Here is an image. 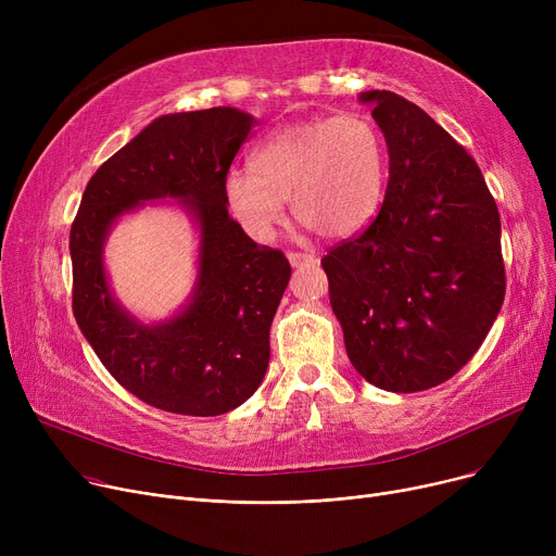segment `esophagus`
Wrapping results in <instances>:
<instances>
[{
	"instance_id": "1",
	"label": "esophagus",
	"mask_w": 556,
	"mask_h": 556,
	"mask_svg": "<svg viewBox=\"0 0 556 556\" xmlns=\"http://www.w3.org/2000/svg\"><path fill=\"white\" fill-rule=\"evenodd\" d=\"M288 261L293 268H300V266H308V263H317V256L306 252H288Z\"/></svg>"
}]
</instances>
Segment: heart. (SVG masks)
<instances>
[{"mask_svg": "<svg viewBox=\"0 0 556 556\" xmlns=\"http://www.w3.org/2000/svg\"><path fill=\"white\" fill-rule=\"evenodd\" d=\"M250 168L229 170L223 191L258 241L275 237L288 198L295 218L329 239L361 231L383 198V139L365 114L283 126L252 151Z\"/></svg>", "mask_w": 556, "mask_h": 556, "instance_id": "b5f03b06", "label": "heart"}]
</instances>
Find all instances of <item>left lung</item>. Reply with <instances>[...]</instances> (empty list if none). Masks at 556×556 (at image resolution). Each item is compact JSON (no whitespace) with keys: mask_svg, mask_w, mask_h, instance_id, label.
<instances>
[{"mask_svg":"<svg viewBox=\"0 0 556 556\" xmlns=\"http://www.w3.org/2000/svg\"><path fill=\"white\" fill-rule=\"evenodd\" d=\"M361 101L386 135V200L323 268L356 371L421 392L469 363L501 313V214L476 160L419 105L388 90Z\"/></svg>","mask_w":556,"mask_h":556,"instance_id":"1","label":"left lung"}]
</instances>
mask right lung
Masks as SVG:
<instances>
[{
    "label": "right lung",
    "mask_w": 556,
    "mask_h": 556,
    "mask_svg": "<svg viewBox=\"0 0 556 556\" xmlns=\"http://www.w3.org/2000/svg\"><path fill=\"white\" fill-rule=\"evenodd\" d=\"M254 124L237 108L160 116L99 166L72 225V308L85 340L116 383L166 413L225 415L268 369L290 263L248 237L223 191ZM162 197L178 199L201 229L199 277L178 316L143 326L113 300L102 245L116 217Z\"/></svg>",
    "instance_id": "right-lung-1"
}]
</instances>
